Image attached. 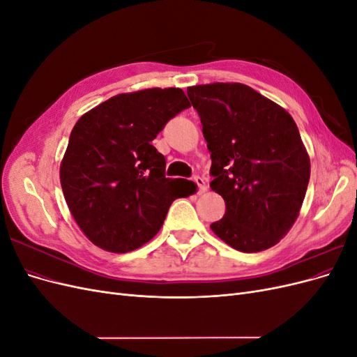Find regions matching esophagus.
Listing matches in <instances>:
<instances>
[{"mask_svg": "<svg viewBox=\"0 0 357 357\" xmlns=\"http://www.w3.org/2000/svg\"><path fill=\"white\" fill-rule=\"evenodd\" d=\"M195 183L198 185V192L199 193L207 192V185H205V180L202 177H195Z\"/></svg>", "mask_w": 357, "mask_h": 357, "instance_id": "1", "label": "esophagus"}]
</instances>
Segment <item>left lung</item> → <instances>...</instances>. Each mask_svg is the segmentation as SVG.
<instances>
[{
    "instance_id": "8db88e82",
    "label": "left lung",
    "mask_w": 357,
    "mask_h": 357,
    "mask_svg": "<svg viewBox=\"0 0 357 357\" xmlns=\"http://www.w3.org/2000/svg\"><path fill=\"white\" fill-rule=\"evenodd\" d=\"M211 152V190L225 199L210 225L238 252L275 245L296 222L310 180V156L283 107L243 83L188 88Z\"/></svg>"
}]
</instances>
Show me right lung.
Masks as SVG:
<instances>
[{"label":"right lung","mask_w":357,"mask_h":357,"mask_svg":"<svg viewBox=\"0 0 357 357\" xmlns=\"http://www.w3.org/2000/svg\"><path fill=\"white\" fill-rule=\"evenodd\" d=\"M180 88L119 93L74 125L59 178L75 223L112 253L142 247L159 232L169 205L195 183L167 178L165 158L152 146L171 117L189 109Z\"/></svg>","instance_id":"1"}]
</instances>
